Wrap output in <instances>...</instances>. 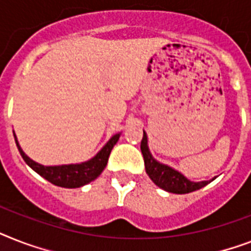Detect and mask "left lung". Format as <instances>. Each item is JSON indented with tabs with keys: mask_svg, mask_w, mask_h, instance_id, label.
Here are the masks:
<instances>
[{
	"mask_svg": "<svg viewBox=\"0 0 251 251\" xmlns=\"http://www.w3.org/2000/svg\"><path fill=\"white\" fill-rule=\"evenodd\" d=\"M140 150H142V153H143L147 174L152 179V182L154 184L158 185L164 191L183 195V193H189L202 188V187H205L211 180L215 179L213 178L211 180H203V182H191L178 170L170 168L168 165L161 164L157 160H154L152 157V154H151L150 148H148V139H147L146 131H143V139H142V143H140Z\"/></svg>",
	"mask_w": 251,
	"mask_h": 251,
	"instance_id": "left-lung-1",
	"label": "left lung"
}]
</instances>
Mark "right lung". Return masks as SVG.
Here are the masks:
<instances>
[{
	"instance_id": "right-lung-1",
	"label": "right lung",
	"mask_w": 251,
	"mask_h": 251,
	"mask_svg": "<svg viewBox=\"0 0 251 251\" xmlns=\"http://www.w3.org/2000/svg\"><path fill=\"white\" fill-rule=\"evenodd\" d=\"M120 135L121 134H116V135L112 136L111 139L107 142V144L89 161H85V162H81V164L59 165V166H44V165L30 160L24 153L23 150L20 148L15 134H14V138H15L16 147H18V150H19L20 154L26 162V165L33 169L34 172L40 174L42 178H45L52 184L58 185V187L78 188V187H82V185L95 180L101 174V172L107 166L108 157L111 154L112 148L119 142Z\"/></svg>"
}]
</instances>
